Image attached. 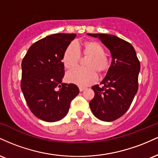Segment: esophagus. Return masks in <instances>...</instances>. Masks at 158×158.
I'll return each mask as SVG.
<instances>
[{
    "label": "esophagus",
    "instance_id": "1",
    "mask_svg": "<svg viewBox=\"0 0 158 158\" xmlns=\"http://www.w3.org/2000/svg\"><path fill=\"white\" fill-rule=\"evenodd\" d=\"M84 90H85V88H83V87H79V91L81 92V91H83Z\"/></svg>",
    "mask_w": 158,
    "mask_h": 158
}]
</instances>
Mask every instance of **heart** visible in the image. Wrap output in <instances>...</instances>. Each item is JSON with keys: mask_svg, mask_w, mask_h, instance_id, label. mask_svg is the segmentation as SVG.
I'll return each instance as SVG.
<instances>
[{"mask_svg": "<svg viewBox=\"0 0 158 158\" xmlns=\"http://www.w3.org/2000/svg\"><path fill=\"white\" fill-rule=\"evenodd\" d=\"M81 55L90 56L87 60L88 68H76L68 72L66 79L69 82L79 86H88L97 80V72L106 73L110 68L109 58L105 54V49L100 43L95 41H85L81 47L71 42L65 49L62 61L66 68H73L79 64Z\"/></svg>", "mask_w": 158, "mask_h": 158, "instance_id": "b5f03b06", "label": "heart"}]
</instances>
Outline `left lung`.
<instances>
[{"label":"left lung","instance_id":"1","mask_svg":"<svg viewBox=\"0 0 158 158\" xmlns=\"http://www.w3.org/2000/svg\"><path fill=\"white\" fill-rule=\"evenodd\" d=\"M99 37L110 50L112 61L106 77L94 85V97L89 103L97 118L106 122L117 119L129 108L138 90L139 61L133 46L113 35L88 34Z\"/></svg>","mask_w":158,"mask_h":158}]
</instances>
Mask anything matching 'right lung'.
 I'll return each mask as SVG.
<instances>
[{
	"label": "right lung",
	"mask_w": 158,
	"mask_h": 158,
	"mask_svg": "<svg viewBox=\"0 0 158 158\" xmlns=\"http://www.w3.org/2000/svg\"><path fill=\"white\" fill-rule=\"evenodd\" d=\"M77 34L56 33L39 40L29 48L21 62V88L29 108L46 122L60 120L79 93L76 85L62 83L65 49Z\"/></svg>",
	"instance_id": "right-lung-1"
}]
</instances>
